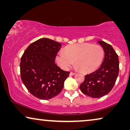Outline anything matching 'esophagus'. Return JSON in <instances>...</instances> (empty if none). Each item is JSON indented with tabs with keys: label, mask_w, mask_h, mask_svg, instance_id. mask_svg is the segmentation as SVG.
Wrapping results in <instances>:
<instances>
[{
	"label": "esophagus",
	"mask_w": 130,
	"mask_h": 130,
	"mask_svg": "<svg viewBox=\"0 0 130 130\" xmlns=\"http://www.w3.org/2000/svg\"><path fill=\"white\" fill-rule=\"evenodd\" d=\"M76 73L75 72H70V75H75Z\"/></svg>",
	"instance_id": "1"
}]
</instances>
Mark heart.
<instances>
[{
  "mask_svg": "<svg viewBox=\"0 0 130 130\" xmlns=\"http://www.w3.org/2000/svg\"><path fill=\"white\" fill-rule=\"evenodd\" d=\"M104 51L99 45L90 43L75 44L68 45L64 51H60L56 55L58 66L67 70L73 63L76 67L83 72H90L98 68L104 58Z\"/></svg>",
  "mask_w": 130,
  "mask_h": 130,
  "instance_id": "obj_1",
  "label": "heart"
}]
</instances>
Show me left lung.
<instances>
[{"label": "left lung", "mask_w": 130, "mask_h": 130, "mask_svg": "<svg viewBox=\"0 0 130 130\" xmlns=\"http://www.w3.org/2000/svg\"><path fill=\"white\" fill-rule=\"evenodd\" d=\"M98 42L104 49V61L98 70L85 76L84 82L80 85L83 93L95 98L104 96L111 91L119 73L118 56L113 47L103 41Z\"/></svg>", "instance_id": "1"}]
</instances>
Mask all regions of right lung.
I'll return each instance as SVG.
<instances>
[{
	"label": "right lung",
	"instance_id": "1",
	"mask_svg": "<svg viewBox=\"0 0 130 130\" xmlns=\"http://www.w3.org/2000/svg\"><path fill=\"white\" fill-rule=\"evenodd\" d=\"M61 46L49 38H40L30 44L21 57L22 81L28 91L39 99L47 100L57 95L70 74L55 63Z\"/></svg>",
	"mask_w": 130,
	"mask_h": 130
}]
</instances>
